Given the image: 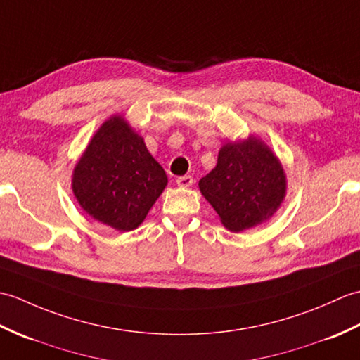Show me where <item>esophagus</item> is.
<instances>
[{
    "label": "esophagus",
    "mask_w": 360,
    "mask_h": 360,
    "mask_svg": "<svg viewBox=\"0 0 360 360\" xmlns=\"http://www.w3.org/2000/svg\"><path fill=\"white\" fill-rule=\"evenodd\" d=\"M193 181L194 179L191 177V175H181V177H177V180H175V183H177L180 188H189L193 185Z\"/></svg>",
    "instance_id": "1"
}]
</instances>
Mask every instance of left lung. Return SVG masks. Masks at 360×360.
<instances>
[{"instance_id":"obj_1","label":"left lung","mask_w":360,"mask_h":360,"mask_svg":"<svg viewBox=\"0 0 360 360\" xmlns=\"http://www.w3.org/2000/svg\"><path fill=\"white\" fill-rule=\"evenodd\" d=\"M198 186L223 225L240 233L276 212L285 197L286 180L277 157L251 137L223 146L217 166L198 181Z\"/></svg>"}]
</instances>
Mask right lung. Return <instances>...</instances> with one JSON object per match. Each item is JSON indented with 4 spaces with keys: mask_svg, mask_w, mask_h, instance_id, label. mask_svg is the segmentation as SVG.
Here are the masks:
<instances>
[{
    "mask_svg": "<svg viewBox=\"0 0 360 360\" xmlns=\"http://www.w3.org/2000/svg\"><path fill=\"white\" fill-rule=\"evenodd\" d=\"M166 183V172L140 135L122 117H112L79 158L72 188L91 217L124 233L145 220Z\"/></svg>",
    "mask_w": 360,
    "mask_h": 360,
    "instance_id": "obj_1",
    "label": "right lung"
}]
</instances>
